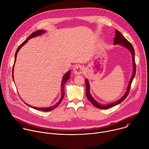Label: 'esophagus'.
Here are the masks:
<instances>
[{
	"label": "esophagus",
	"mask_w": 149,
	"mask_h": 149,
	"mask_svg": "<svg viewBox=\"0 0 149 149\" xmlns=\"http://www.w3.org/2000/svg\"><path fill=\"white\" fill-rule=\"evenodd\" d=\"M74 74H75L76 75H79L81 73L83 72L84 71V68L79 65H76L74 68Z\"/></svg>",
	"instance_id": "34e87169"
}]
</instances>
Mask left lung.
<instances>
[{"label": "left lung", "mask_w": 149, "mask_h": 149, "mask_svg": "<svg viewBox=\"0 0 149 149\" xmlns=\"http://www.w3.org/2000/svg\"><path fill=\"white\" fill-rule=\"evenodd\" d=\"M115 37L114 38V44H120V45L125 47L126 48H127L129 50L130 52V53H132V59H133V74L132 76V78L129 81V85H128V87L127 88V91L125 93V94L119 100H118V101L113 102L112 104H109L108 105H101L99 103H97L94 99L93 98V97L91 96V93L89 92V82L88 81L87 79H85V84H86V95L88 99V100L93 105V106H95V107L99 108V109H106L108 108H110L112 107H114L115 105H117L118 104H119L120 103H121L122 102H123L126 97H127V96L128 95L130 89V87H131V84L132 82L133 81V79L135 76L136 74V63H135V59H134V50L133 47L132 46V45L131 44V43L130 42L128 41L126 39V38L125 37L123 36V35L121 34L120 32H119L118 30H115Z\"/></svg>", "instance_id": "8db88e82"}]
</instances>
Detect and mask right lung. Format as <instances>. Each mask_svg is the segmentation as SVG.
I'll return each mask as SVG.
<instances>
[{
    "mask_svg": "<svg viewBox=\"0 0 149 149\" xmlns=\"http://www.w3.org/2000/svg\"><path fill=\"white\" fill-rule=\"evenodd\" d=\"M45 31L43 30H37L36 31H34L33 32V33H31L29 36V37L23 42H22L19 46V47L17 48V50L16 52V53H15V62H14V65H15V61L16 60V57H17V53L19 51V49H20V48L24 45L25 44L27 41H28V40L33 38V37H36V36H38L39 35H41V34L45 33ZM14 65H13V72H12V77H13V68H14ZM70 72H71V71H69L68 72H67L63 77V80H62V82H61V97L60 98V100L59 101V102L58 103H57L56 105H54L53 107H49V108H36V107H31L30 105H29V104H27L28 106L30 107L31 108H33V109H37V110H39V111H45V112H48V111H50L52 110H53L54 109L56 108L58 105L59 104L62 102L63 98H64V95H65V92H64V84L66 83V82L69 79L70 77ZM14 80V79H13Z\"/></svg>",
    "mask_w": 149,
    "mask_h": 149,
    "instance_id": "1",
    "label": "right lung"
}]
</instances>
